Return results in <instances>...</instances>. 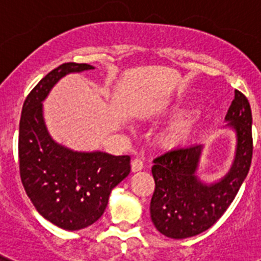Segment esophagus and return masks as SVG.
<instances>
[{"label":"esophagus","mask_w":261,"mask_h":261,"mask_svg":"<svg viewBox=\"0 0 261 261\" xmlns=\"http://www.w3.org/2000/svg\"><path fill=\"white\" fill-rule=\"evenodd\" d=\"M130 166H132V171H133V172L141 171L142 168H144V162H142L141 159L135 158V159H133V161H132V163H130Z\"/></svg>","instance_id":"esophagus-1"}]
</instances>
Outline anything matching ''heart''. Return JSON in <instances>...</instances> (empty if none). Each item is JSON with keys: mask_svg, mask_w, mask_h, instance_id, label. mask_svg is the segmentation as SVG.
I'll list each match as a JSON object with an SVG mask.
<instances>
[{"mask_svg": "<svg viewBox=\"0 0 261 261\" xmlns=\"http://www.w3.org/2000/svg\"><path fill=\"white\" fill-rule=\"evenodd\" d=\"M179 107H172L170 114L179 112ZM199 128V117L193 114L181 115L168 124L161 133V141L165 146L177 147L188 144Z\"/></svg>", "mask_w": 261, "mask_h": 261, "instance_id": "heart-1", "label": "heart"}]
</instances>
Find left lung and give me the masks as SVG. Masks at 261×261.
<instances>
[{
	"instance_id": "obj_1",
	"label": "left lung",
	"mask_w": 261,
	"mask_h": 261,
	"mask_svg": "<svg viewBox=\"0 0 261 261\" xmlns=\"http://www.w3.org/2000/svg\"><path fill=\"white\" fill-rule=\"evenodd\" d=\"M225 121V128L234 130L237 144L230 170L217 181L205 183L197 174L204 145L181 147L154 159L150 217L167 238L186 239L212 227L247 176L252 159V115L247 98L238 90Z\"/></svg>"
}]
</instances>
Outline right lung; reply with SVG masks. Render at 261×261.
<instances>
[{"label":"right lung","instance_id":"add662e5","mask_svg":"<svg viewBox=\"0 0 261 261\" xmlns=\"http://www.w3.org/2000/svg\"><path fill=\"white\" fill-rule=\"evenodd\" d=\"M89 64L66 62L49 71L23 103L19 123V170L36 211L57 227L85 229L102 217L111 191L130 172V156L78 151L59 144L48 132L43 102L61 78L93 70Z\"/></svg>","mask_w":261,"mask_h":261}]
</instances>
